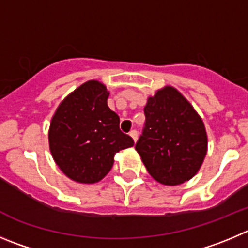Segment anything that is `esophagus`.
I'll return each mask as SVG.
<instances>
[{
  "mask_svg": "<svg viewBox=\"0 0 248 248\" xmlns=\"http://www.w3.org/2000/svg\"><path fill=\"white\" fill-rule=\"evenodd\" d=\"M129 136H131L132 137V140H133V142H137V140H138V133H137V131H136V129H133V131H131L129 132Z\"/></svg>",
  "mask_w": 248,
  "mask_h": 248,
  "instance_id": "1",
  "label": "esophagus"
}]
</instances>
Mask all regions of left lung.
Segmentation results:
<instances>
[{"instance_id":"8db88e82","label":"left lung","mask_w":248,"mask_h":248,"mask_svg":"<svg viewBox=\"0 0 248 248\" xmlns=\"http://www.w3.org/2000/svg\"><path fill=\"white\" fill-rule=\"evenodd\" d=\"M145 128L136 144L148 172L165 186H177L198 172L208 150L202 117L176 88L165 85L149 96Z\"/></svg>"}]
</instances>
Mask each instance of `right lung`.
Returning a JSON list of instances; mask_svg holds the SVG:
<instances>
[{"instance_id": "obj_1", "label": "right lung", "mask_w": 248, "mask_h": 248, "mask_svg": "<svg viewBox=\"0 0 248 248\" xmlns=\"http://www.w3.org/2000/svg\"><path fill=\"white\" fill-rule=\"evenodd\" d=\"M110 92L95 79L69 93L51 119L48 147L60 170L72 181L95 184L113 165L115 154L135 144L120 131L108 106Z\"/></svg>"}]
</instances>
